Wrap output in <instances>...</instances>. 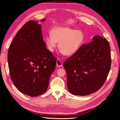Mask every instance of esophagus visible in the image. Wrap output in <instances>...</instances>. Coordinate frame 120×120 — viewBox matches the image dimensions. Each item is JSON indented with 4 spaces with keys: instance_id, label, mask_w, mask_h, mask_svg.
<instances>
[{
    "instance_id": "obj_1",
    "label": "esophagus",
    "mask_w": 120,
    "mask_h": 120,
    "mask_svg": "<svg viewBox=\"0 0 120 120\" xmlns=\"http://www.w3.org/2000/svg\"><path fill=\"white\" fill-rule=\"evenodd\" d=\"M56 64V67H61V66H62V64H63L62 62H61V61L60 59L57 60Z\"/></svg>"
}]
</instances>
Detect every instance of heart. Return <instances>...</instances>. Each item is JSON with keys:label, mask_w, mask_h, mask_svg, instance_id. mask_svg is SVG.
<instances>
[{"label": "heart", "mask_w": 120, "mask_h": 120, "mask_svg": "<svg viewBox=\"0 0 120 120\" xmlns=\"http://www.w3.org/2000/svg\"><path fill=\"white\" fill-rule=\"evenodd\" d=\"M50 35L45 39L47 49L53 52L59 42L58 48L60 52L66 56H70L77 52L83 45L85 40L83 32L81 30L67 26L54 28L50 32Z\"/></svg>", "instance_id": "heart-1"}]
</instances>
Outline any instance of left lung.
Segmentation results:
<instances>
[{"label": "left lung", "mask_w": 120, "mask_h": 120, "mask_svg": "<svg viewBox=\"0 0 120 120\" xmlns=\"http://www.w3.org/2000/svg\"><path fill=\"white\" fill-rule=\"evenodd\" d=\"M92 41L82 45L64 63L68 88L75 95L86 96L97 91L110 71L111 49L107 39L96 35Z\"/></svg>", "instance_id": "left-lung-1"}]
</instances>
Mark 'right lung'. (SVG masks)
Masks as SVG:
<instances>
[{"mask_svg": "<svg viewBox=\"0 0 120 120\" xmlns=\"http://www.w3.org/2000/svg\"><path fill=\"white\" fill-rule=\"evenodd\" d=\"M37 23L30 20L21 27L11 42L8 54L13 83L20 92L30 97L46 91L56 62L46 48L41 24Z\"/></svg>", "mask_w": 120, "mask_h": 120, "instance_id": "1", "label": "right lung"}]
</instances>
